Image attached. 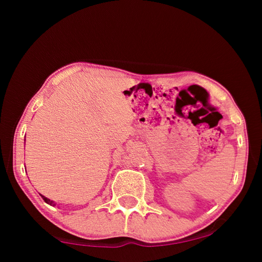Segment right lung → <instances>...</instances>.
Wrapping results in <instances>:
<instances>
[{
    "label": "right lung",
    "mask_w": 262,
    "mask_h": 262,
    "mask_svg": "<svg viewBox=\"0 0 262 262\" xmlns=\"http://www.w3.org/2000/svg\"><path fill=\"white\" fill-rule=\"evenodd\" d=\"M41 198L43 199V201H45V202L47 203V205H51V206H55V203H54V202H53L52 200H50V199H47V198H45V196H43V195H41Z\"/></svg>",
    "instance_id": "obj_1"
}]
</instances>
